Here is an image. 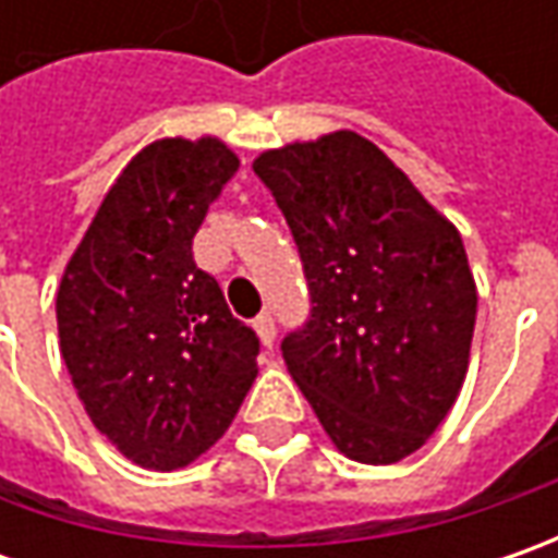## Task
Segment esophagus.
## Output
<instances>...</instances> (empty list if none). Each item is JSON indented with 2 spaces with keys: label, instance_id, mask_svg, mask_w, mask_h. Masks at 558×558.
<instances>
[{
  "label": "esophagus",
  "instance_id": "obj_1",
  "mask_svg": "<svg viewBox=\"0 0 558 558\" xmlns=\"http://www.w3.org/2000/svg\"><path fill=\"white\" fill-rule=\"evenodd\" d=\"M254 332L264 341V348H272V341H276V323H272L269 313H260V316L254 319Z\"/></svg>",
  "mask_w": 558,
  "mask_h": 558
}]
</instances>
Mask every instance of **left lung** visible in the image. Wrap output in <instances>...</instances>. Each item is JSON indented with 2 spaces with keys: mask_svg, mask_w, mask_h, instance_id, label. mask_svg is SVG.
Returning a JSON list of instances; mask_svg holds the SVG:
<instances>
[{
  "mask_svg": "<svg viewBox=\"0 0 558 558\" xmlns=\"http://www.w3.org/2000/svg\"><path fill=\"white\" fill-rule=\"evenodd\" d=\"M254 173L311 289L307 326L282 341L291 378L344 457L416 453L469 369L478 291L457 226L351 130L269 148Z\"/></svg>",
  "mask_w": 558,
  "mask_h": 558,
  "instance_id": "left-lung-1",
  "label": "left lung"
}]
</instances>
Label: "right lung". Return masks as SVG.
Listing matches in <instances>:
<instances>
[{
    "instance_id": "obj_1",
    "label": "right lung",
    "mask_w": 558,
    "mask_h": 558,
    "mask_svg": "<svg viewBox=\"0 0 558 558\" xmlns=\"http://www.w3.org/2000/svg\"><path fill=\"white\" fill-rule=\"evenodd\" d=\"M235 170V151L214 136L145 145L98 204L58 286L76 397L142 469L198 460L257 378V335L192 260L204 214Z\"/></svg>"
}]
</instances>
